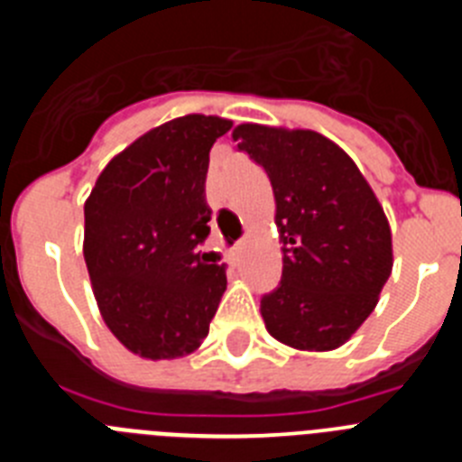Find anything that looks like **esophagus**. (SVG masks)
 I'll list each match as a JSON object with an SVG mask.
<instances>
[{
	"mask_svg": "<svg viewBox=\"0 0 462 462\" xmlns=\"http://www.w3.org/2000/svg\"><path fill=\"white\" fill-rule=\"evenodd\" d=\"M243 252H245V243H238L234 247V250H231V254H228V259L234 261V263H238L240 259H243Z\"/></svg>",
	"mask_w": 462,
	"mask_h": 462,
	"instance_id": "34e87169",
	"label": "esophagus"
}]
</instances>
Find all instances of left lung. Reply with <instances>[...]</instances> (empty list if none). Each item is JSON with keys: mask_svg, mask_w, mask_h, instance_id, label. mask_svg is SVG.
<instances>
[{"mask_svg": "<svg viewBox=\"0 0 462 462\" xmlns=\"http://www.w3.org/2000/svg\"><path fill=\"white\" fill-rule=\"evenodd\" d=\"M238 150L263 166L275 196L282 280L261 298L275 340L328 352L368 319L393 268L391 226L352 157L310 129L238 125Z\"/></svg>", "mask_w": 462, "mask_h": 462, "instance_id": "8db88e82", "label": "left lung"}]
</instances>
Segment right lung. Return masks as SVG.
I'll return each mask as SVG.
<instances>
[{"mask_svg": "<svg viewBox=\"0 0 462 462\" xmlns=\"http://www.w3.org/2000/svg\"><path fill=\"white\" fill-rule=\"evenodd\" d=\"M231 126L215 116L154 126L110 159L85 201L83 254L101 317L150 361L199 349L226 291L224 263L199 245L210 234V148Z\"/></svg>", "mask_w": 462, "mask_h": 462, "instance_id": "add662e5", "label": "right lung"}]
</instances>
